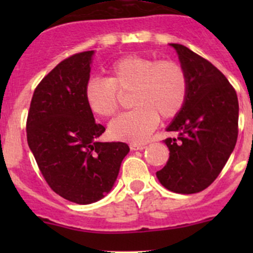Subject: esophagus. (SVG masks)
<instances>
[{"label": "esophagus", "mask_w": 253, "mask_h": 253, "mask_svg": "<svg viewBox=\"0 0 253 253\" xmlns=\"http://www.w3.org/2000/svg\"><path fill=\"white\" fill-rule=\"evenodd\" d=\"M129 147H131L132 150H143V149H145V147H147V145H145V144H138V143H132Z\"/></svg>", "instance_id": "esophagus-1"}]
</instances>
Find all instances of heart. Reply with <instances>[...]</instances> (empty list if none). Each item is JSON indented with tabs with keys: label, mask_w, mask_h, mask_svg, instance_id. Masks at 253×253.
<instances>
[{
	"label": "heart",
	"mask_w": 253,
	"mask_h": 253,
	"mask_svg": "<svg viewBox=\"0 0 253 253\" xmlns=\"http://www.w3.org/2000/svg\"><path fill=\"white\" fill-rule=\"evenodd\" d=\"M108 73V79L94 77L86 82L84 99L93 114L111 117L119 110V90L132 89L131 104L136 108L110 124V134L116 139L144 142L159 117H175L187 99V75L175 61L128 55L112 62Z\"/></svg>",
	"instance_id": "1"
}]
</instances>
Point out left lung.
I'll list each match as a JSON object with an SVG mask.
<instances>
[{
    "label": "left lung",
    "instance_id": "1",
    "mask_svg": "<svg viewBox=\"0 0 253 253\" xmlns=\"http://www.w3.org/2000/svg\"><path fill=\"white\" fill-rule=\"evenodd\" d=\"M188 79L182 110L167 128L177 138L164 141L170 150L157 177L168 190L191 195L206 190L223 170L239 133V101L225 76L190 48L170 44Z\"/></svg>",
    "mask_w": 253,
    "mask_h": 253
}]
</instances>
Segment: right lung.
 Masks as SVG:
<instances>
[{"instance_id":"obj_1","label":"right lung","mask_w":253,"mask_h":253,"mask_svg":"<svg viewBox=\"0 0 253 253\" xmlns=\"http://www.w3.org/2000/svg\"><path fill=\"white\" fill-rule=\"evenodd\" d=\"M93 53H75L45 76L27 119L28 145L47 185L78 205L110 192L129 152L126 143L98 142L105 127L96 124L84 99Z\"/></svg>"}]
</instances>
